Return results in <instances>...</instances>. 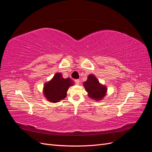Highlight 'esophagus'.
<instances>
[{
    "label": "esophagus",
    "instance_id": "obj_1",
    "mask_svg": "<svg viewBox=\"0 0 152 152\" xmlns=\"http://www.w3.org/2000/svg\"><path fill=\"white\" fill-rule=\"evenodd\" d=\"M75 82L77 84H79L80 83V80L79 79H75Z\"/></svg>",
    "mask_w": 152,
    "mask_h": 152
}]
</instances>
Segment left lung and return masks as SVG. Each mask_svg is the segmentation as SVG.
Returning <instances> with one entry per match:
<instances>
[{
  "instance_id": "left-lung-1",
  "label": "left lung",
  "mask_w": 152,
  "mask_h": 152,
  "mask_svg": "<svg viewBox=\"0 0 152 152\" xmlns=\"http://www.w3.org/2000/svg\"><path fill=\"white\" fill-rule=\"evenodd\" d=\"M84 87L89 93V96L94 99H102L107 92L106 87L102 86L93 75H90L87 80L84 83Z\"/></svg>"
}]
</instances>
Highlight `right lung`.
I'll return each instance as SVG.
<instances>
[{
    "instance_id": "right-lung-1",
    "label": "right lung",
    "mask_w": 152,
    "mask_h": 152,
    "mask_svg": "<svg viewBox=\"0 0 152 152\" xmlns=\"http://www.w3.org/2000/svg\"><path fill=\"white\" fill-rule=\"evenodd\" d=\"M74 85L70 78L63 79L61 73H56L53 79L45 84L44 95L49 102L56 103L66 96V91L69 87Z\"/></svg>"
}]
</instances>
